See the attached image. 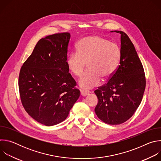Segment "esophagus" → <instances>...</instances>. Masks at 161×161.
Segmentation results:
<instances>
[{
  "label": "esophagus",
  "mask_w": 161,
  "mask_h": 161,
  "mask_svg": "<svg viewBox=\"0 0 161 161\" xmlns=\"http://www.w3.org/2000/svg\"><path fill=\"white\" fill-rule=\"evenodd\" d=\"M80 92H81V95L82 96H86L88 95V94L90 93V91L85 90H81Z\"/></svg>",
  "instance_id": "1"
}]
</instances>
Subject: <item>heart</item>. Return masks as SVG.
I'll return each mask as SVG.
<instances>
[{"label":"heart","mask_w":161,"mask_h":161,"mask_svg":"<svg viewBox=\"0 0 161 161\" xmlns=\"http://www.w3.org/2000/svg\"><path fill=\"white\" fill-rule=\"evenodd\" d=\"M77 52L69 55L67 65L75 76H80L86 65L88 70L79 80L80 86L89 89L98 86L115 71L121 57L118 44L98 36L81 39L76 45Z\"/></svg>","instance_id":"heart-1"}]
</instances>
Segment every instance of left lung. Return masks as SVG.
Here are the masks:
<instances>
[{"instance_id":"left-lung-1","label":"left lung","mask_w":161,"mask_h":161,"mask_svg":"<svg viewBox=\"0 0 161 161\" xmlns=\"http://www.w3.org/2000/svg\"><path fill=\"white\" fill-rule=\"evenodd\" d=\"M121 34V57L115 71L104 85L94 91L98 98L97 117L109 125L129 120L139 107L146 86L143 65L128 36Z\"/></svg>"}]
</instances>
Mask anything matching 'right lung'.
<instances>
[{
    "instance_id": "obj_1",
    "label": "right lung",
    "mask_w": 161,
    "mask_h": 161,
    "mask_svg": "<svg viewBox=\"0 0 161 161\" xmlns=\"http://www.w3.org/2000/svg\"><path fill=\"white\" fill-rule=\"evenodd\" d=\"M70 37L69 32H62L41 39L19 71L21 104L32 118L46 126L65 120L80 95L67 65Z\"/></svg>"
}]
</instances>
